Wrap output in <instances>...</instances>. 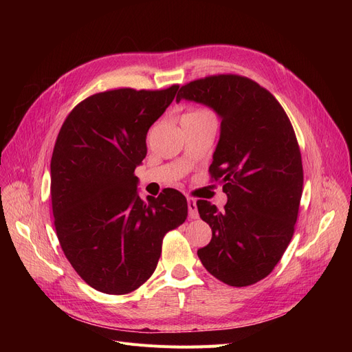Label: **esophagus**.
<instances>
[{
  "label": "esophagus",
  "mask_w": 352,
  "mask_h": 352,
  "mask_svg": "<svg viewBox=\"0 0 352 352\" xmlns=\"http://www.w3.org/2000/svg\"><path fill=\"white\" fill-rule=\"evenodd\" d=\"M188 211H189V217L190 219H197L198 217L197 201L194 198H190V197H188Z\"/></svg>",
  "instance_id": "34e87169"
}]
</instances>
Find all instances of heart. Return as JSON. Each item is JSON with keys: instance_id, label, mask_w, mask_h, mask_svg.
Masks as SVG:
<instances>
[{"instance_id": "heart-1", "label": "heart", "mask_w": 352, "mask_h": 352, "mask_svg": "<svg viewBox=\"0 0 352 352\" xmlns=\"http://www.w3.org/2000/svg\"><path fill=\"white\" fill-rule=\"evenodd\" d=\"M188 114H211L210 111H207V110H195V111H192V113H188Z\"/></svg>"}]
</instances>
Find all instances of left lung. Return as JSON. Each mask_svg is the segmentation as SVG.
<instances>
[{
	"mask_svg": "<svg viewBox=\"0 0 352 352\" xmlns=\"http://www.w3.org/2000/svg\"><path fill=\"white\" fill-rule=\"evenodd\" d=\"M180 100L207 105L221 120L210 173L228 202L219 210L197 201L212 232L198 257L226 285H252L270 274L294 235L304 184L294 127L267 89L238 74L189 82Z\"/></svg>",
	"mask_w": 352,
	"mask_h": 352,
	"instance_id": "left-lung-1",
	"label": "left lung"
}]
</instances>
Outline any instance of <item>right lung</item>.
Instances as JSON below:
<instances>
[{
  "label": "right lung",
  "instance_id": "right-lung-1",
  "mask_svg": "<svg viewBox=\"0 0 352 352\" xmlns=\"http://www.w3.org/2000/svg\"><path fill=\"white\" fill-rule=\"evenodd\" d=\"M177 89L95 94L72 110L57 136L51 158L57 238L73 269L100 292L138 289L154 273L166 233L186 220L179 190L145 202L133 175L146 155L148 129Z\"/></svg>",
  "mask_w": 352,
  "mask_h": 352
}]
</instances>
